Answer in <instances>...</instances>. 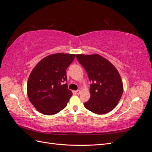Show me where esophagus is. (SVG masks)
Wrapping results in <instances>:
<instances>
[{
	"instance_id": "1",
	"label": "esophagus",
	"mask_w": 152,
	"mask_h": 152,
	"mask_svg": "<svg viewBox=\"0 0 152 152\" xmlns=\"http://www.w3.org/2000/svg\"><path fill=\"white\" fill-rule=\"evenodd\" d=\"M75 93H76L77 94H79L80 93V90H77V91H75Z\"/></svg>"
}]
</instances>
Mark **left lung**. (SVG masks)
<instances>
[{"label":"left lung","instance_id":"left-lung-1","mask_svg":"<svg viewBox=\"0 0 152 152\" xmlns=\"http://www.w3.org/2000/svg\"><path fill=\"white\" fill-rule=\"evenodd\" d=\"M76 58L92 82L90 98L84 103V107L96 114L112 111L123 93V84L118 72L111 63L99 54H77Z\"/></svg>","mask_w":152,"mask_h":152}]
</instances>
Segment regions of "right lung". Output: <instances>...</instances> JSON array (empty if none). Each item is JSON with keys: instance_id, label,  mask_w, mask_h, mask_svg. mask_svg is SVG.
<instances>
[{"instance_id": "right-lung-1", "label": "right lung", "mask_w": 152, "mask_h": 152, "mask_svg": "<svg viewBox=\"0 0 152 152\" xmlns=\"http://www.w3.org/2000/svg\"><path fill=\"white\" fill-rule=\"evenodd\" d=\"M75 54L57 53L43 58L31 71L27 82V94L35 108L46 115L65 108L72 97L68 89L66 69Z\"/></svg>"}]
</instances>
